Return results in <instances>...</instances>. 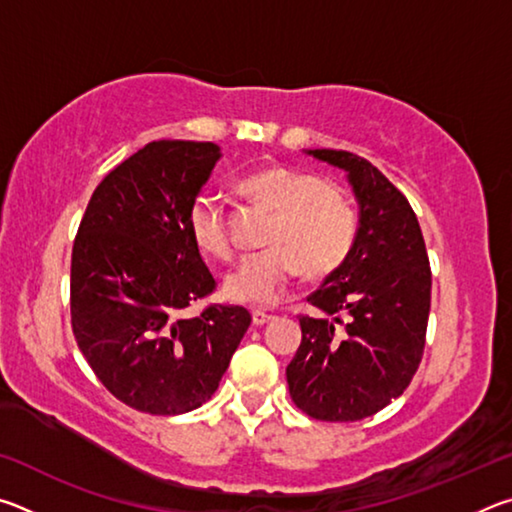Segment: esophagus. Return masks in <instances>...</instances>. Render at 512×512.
Wrapping results in <instances>:
<instances>
[{
    "mask_svg": "<svg viewBox=\"0 0 512 512\" xmlns=\"http://www.w3.org/2000/svg\"><path fill=\"white\" fill-rule=\"evenodd\" d=\"M275 316H271V314H266V311H259V309H255L253 311V325H257V327H262V325H266L268 320H273Z\"/></svg>",
    "mask_w": 512,
    "mask_h": 512,
    "instance_id": "34e87169",
    "label": "esophagus"
}]
</instances>
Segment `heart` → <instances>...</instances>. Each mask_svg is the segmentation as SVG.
Listing matches in <instances>:
<instances>
[{
  "label": "heart",
  "instance_id": "obj_1",
  "mask_svg": "<svg viewBox=\"0 0 512 512\" xmlns=\"http://www.w3.org/2000/svg\"><path fill=\"white\" fill-rule=\"evenodd\" d=\"M239 192L273 212L262 253L241 259L223 282L225 298L248 307H271L296 284L302 266L329 275L350 257L359 216L341 187L311 171L271 164L246 173ZM187 232L198 253L225 262L232 241L221 203L198 194L187 214Z\"/></svg>",
  "mask_w": 512,
  "mask_h": 512
}]
</instances>
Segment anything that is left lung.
<instances>
[{
    "label": "left lung",
    "mask_w": 512,
    "mask_h": 512,
    "mask_svg": "<svg viewBox=\"0 0 512 512\" xmlns=\"http://www.w3.org/2000/svg\"><path fill=\"white\" fill-rule=\"evenodd\" d=\"M348 171L359 201L350 257L307 298L302 341L287 366L293 404L309 418L354 422L400 397L427 339L431 268L413 207L375 164L350 151L314 149Z\"/></svg>",
    "instance_id": "1"
}]
</instances>
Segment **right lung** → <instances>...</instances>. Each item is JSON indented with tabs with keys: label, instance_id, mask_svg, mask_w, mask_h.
Here are the masks:
<instances>
[{
	"label": "right lung",
	"instance_id": "1",
	"mask_svg": "<svg viewBox=\"0 0 512 512\" xmlns=\"http://www.w3.org/2000/svg\"><path fill=\"white\" fill-rule=\"evenodd\" d=\"M219 158L212 142H149L106 173L76 232L74 339L101 384L135 411L198 409L250 325L244 307L185 314L216 289L187 214Z\"/></svg>",
	"mask_w": 512,
	"mask_h": 512
}]
</instances>
